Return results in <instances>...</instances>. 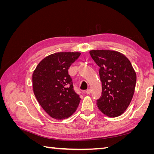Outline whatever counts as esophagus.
I'll use <instances>...</instances> for the list:
<instances>
[{"label": "esophagus", "mask_w": 154, "mask_h": 154, "mask_svg": "<svg viewBox=\"0 0 154 154\" xmlns=\"http://www.w3.org/2000/svg\"><path fill=\"white\" fill-rule=\"evenodd\" d=\"M91 92V88H88V89H87L86 91V93H87V94H89Z\"/></svg>", "instance_id": "obj_1"}]
</instances>
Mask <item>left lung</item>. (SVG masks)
<instances>
[{"label": "left lung", "instance_id": "1", "mask_svg": "<svg viewBox=\"0 0 154 154\" xmlns=\"http://www.w3.org/2000/svg\"><path fill=\"white\" fill-rule=\"evenodd\" d=\"M91 57L100 67L102 83L97 105L109 117H118L127 110L134 93L136 73L125 56L118 51L91 50Z\"/></svg>", "mask_w": 154, "mask_h": 154}]
</instances>
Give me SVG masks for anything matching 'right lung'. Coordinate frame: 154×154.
<instances>
[{
    "label": "right lung",
    "instance_id": "obj_1",
    "mask_svg": "<svg viewBox=\"0 0 154 154\" xmlns=\"http://www.w3.org/2000/svg\"><path fill=\"white\" fill-rule=\"evenodd\" d=\"M80 54L78 52H62L49 55L38 64L32 73L36 98L54 119L68 118L80 103L81 98L74 90L68 69Z\"/></svg>",
    "mask_w": 154,
    "mask_h": 154
}]
</instances>
